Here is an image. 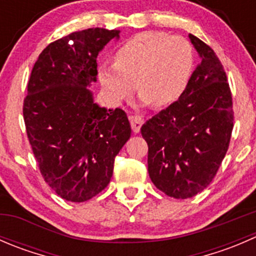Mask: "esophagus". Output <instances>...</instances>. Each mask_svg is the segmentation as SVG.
Segmentation results:
<instances>
[{"label": "esophagus", "mask_w": 256, "mask_h": 256, "mask_svg": "<svg viewBox=\"0 0 256 256\" xmlns=\"http://www.w3.org/2000/svg\"><path fill=\"white\" fill-rule=\"evenodd\" d=\"M128 120H130V124H131V128H132V131L135 134L140 132V128L141 126H142L144 124V120L142 118H140V116H128Z\"/></svg>", "instance_id": "1"}]
</instances>
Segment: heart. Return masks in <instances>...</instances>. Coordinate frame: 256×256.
Wrapping results in <instances>:
<instances>
[{
  "instance_id": "heart-1",
  "label": "heart",
  "mask_w": 256,
  "mask_h": 256,
  "mask_svg": "<svg viewBox=\"0 0 256 256\" xmlns=\"http://www.w3.org/2000/svg\"><path fill=\"white\" fill-rule=\"evenodd\" d=\"M193 69L194 50L186 38L147 30L126 40L115 53V64L102 66L98 76L114 105L130 99L138 88L144 104L167 106L184 94Z\"/></svg>"
}]
</instances>
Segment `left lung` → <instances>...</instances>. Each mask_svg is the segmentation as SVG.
Returning <instances> with one entry per match:
<instances>
[{"mask_svg": "<svg viewBox=\"0 0 256 256\" xmlns=\"http://www.w3.org/2000/svg\"><path fill=\"white\" fill-rule=\"evenodd\" d=\"M200 63L184 94L141 128L148 146L154 184L164 194L186 200L213 180L233 131V100L226 72L209 46L190 34Z\"/></svg>", "mask_w": 256, "mask_h": 256, "instance_id": "left-lung-1", "label": "left lung"}]
</instances>
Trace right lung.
Masks as SVG:
<instances>
[{"mask_svg": "<svg viewBox=\"0 0 256 256\" xmlns=\"http://www.w3.org/2000/svg\"><path fill=\"white\" fill-rule=\"evenodd\" d=\"M120 30L88 28L43 49L30 73L23 118L36 161L49 187L85 202L112 180L114 161L131 136L126 112L100 108L88 88L98 54Z\"/></svg>", "mask_w": 256, "mask_h": 256, "instance_id": "right-lung-1", "label": "right lung"}]
</instances>
